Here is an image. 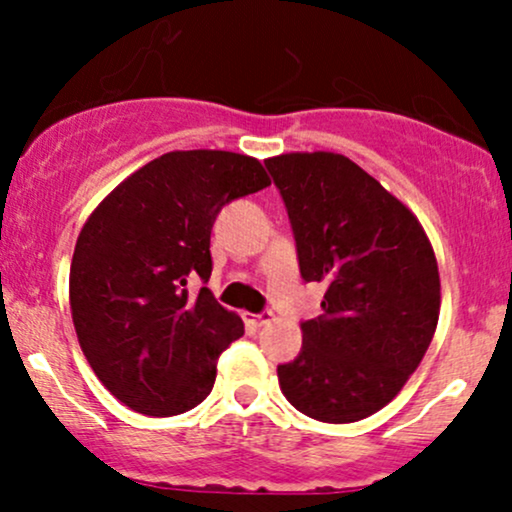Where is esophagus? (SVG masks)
<instances>
[{
  "label": "esophagus",
  "mask_w": 512,
  "mask_h": 512,
  "mask_svg": "<svg viewBox=\"0 0 512 512\" xmlns=\"http://www.w3.org/2000/svg\"><path fill=\"white\" fill-rule=\"evenodd\" d=\"M272 320V310H262V313H255V315H245V322L252 327H262L267 325V322Z\"/></svg>",
  "instance_id": "obj_1"
}]
</instances>
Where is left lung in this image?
I'll list each match as a JSON object with an SVG mask.
<instances>
[{"label":"left lung","mask_w":512,"mask_h":512,"mask_svg":"<svg viewBox=\"0 0 512 512\" xmlns=\"http://www.w3.org/2000/svg\"><path fill=\"white\" fill-rule=\"evenodd\" d=\"M284 199L303 281L327 286L301 354L276 368L286 399L325 424L383 409L424 358L440 313L436 255L416 216L342 154L264 161Z\"/></svg>","instance_id":"left-lung-1"}]
</instances>
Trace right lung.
<instances>
[{
	"mask_svg": "<svg viewBox=\"0 0 512 512\" xmlns=\"http://www.w3.org/2000/svg\"><path fill=\"white\" fill-rule=\"evenodd\" d=\"M269 185L257 158L170 151L115 187L88 216L69 272V305L93 373L129 409L173 416L197 407L243 320L202 286L211 228L233 199Z\"/></svg>",
	"mask_w": 512,
	"mask_h": 512,
	"instance_id": "right-lung-1",
	"label": "right lung"
}]
</instances>
